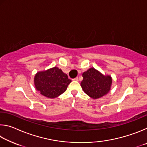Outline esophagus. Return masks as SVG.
<instances>
[{
    "label": "esophagus",
    "mask_w": 147,
    "mask_h": 147,
    "mask_svg": "<svg viewBox=\"0 0 147 147\" xmlns=\"http://www.w3.org/2000/svg\"><path fill=\"white\" fill-rule=\"evenodd\" d=\"M73 80H75V81H78V77H76V78H74L73 79Z\"/></svg>",
    "instance_id": "34e87169"
}]
</instances>
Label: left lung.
I'll return each instance as SVG.
<instances>
[{
	"label": "left lung",
	"mask_w": 147,
	"mask_h": 147,
	"mask_svg": "<svg viewBox=\"0 0 147 147\" xmlns=\"http://www.w3.org/2000/svg\"><path fill=\"white\" fill-rule=\"evenodd\" d=\"M81 86L84 91L94 99L100 98L109 92L112 83L110 76H104L94 68L82 74Z\"/></svg>",
	"instance_id": "obj_1"
}]
</instances>
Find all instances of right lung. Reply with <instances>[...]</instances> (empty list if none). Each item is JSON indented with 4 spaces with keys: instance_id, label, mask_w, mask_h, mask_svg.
<instances>
[{
    "instance_id": "right-lung-1",
    "label": "right lung",
    "mask_w": 147,
    "mask_h": 147,
    "mask_svg": "<svg viewBox=\"0 0 147 147\" xmlns=\"http://www.w3.org/2000/svg\"><path fill=\"white\" fill-rule=\"evenodd\" d=\"M71 82L66 74L57 67L38 72L34 78L37 90L46 97L54 98L63 93Z\"/></svg>"
}]
</instances>
